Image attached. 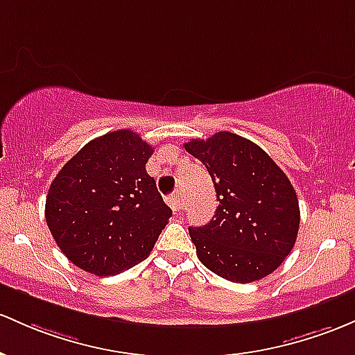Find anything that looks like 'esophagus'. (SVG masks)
Segmentation results:
<instances>
[{
    "instance_id": "esophagus-1",
    "label": "esophagus",
    "mask_w": 355,
    "mask_h": 355,
    "mask_svg": "<svg viewBox=\"0 0 355 355\" xmlns=\"http://www.w3.org/2000/svg\"><path fill=\"white\" fill-rule=\"evenodd\" d=\"M166 204L170 205L171 210L173 212H178V210L182 209V200H180V196L178 193H171V196L166 197Z\"/></svg>"
}]
</instances>
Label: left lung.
Returning <instances> with one entry per match:
<instances>
[{"label": "left lung", "mask_w": 355, "mask_h": 355, "mask_svg": "<svg viewBox=\"0 0 355 355\" xmlns=\"http://www.w3.org/2000/svg\"><path fill=\"white\" fill-rule=\"evenodd\" d=\"M184 146L205 165L219 202L209 224L189 227L198 259L234 283L271 275L298 236L300 207L291 182L263 148L229 131Z\"/></svg>", "instance_id": "obj_1"}]
</instances>
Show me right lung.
Here are the masks:
<instances>
[{"mask_svg":"<svg viewBox=\"0 0 355 355\" xmlns=\"http://www.w3.org/2000/svg\"><path fill=\"white\" fill-rule=\"evenodd\" d=\"M153 155L135 131L92 139L53 178L45 219L70 263L112 276L146 259L171 209L146 173Z\"/></svg>","mask_w":355,"mask_h":355,"instance_id":"obj_1","label":"right lung"}]
</instances>
